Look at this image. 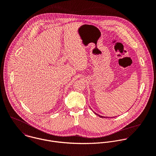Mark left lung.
I'll list each match as a JSON object with an SVG mask.
<instances>
[{
  "label": "left lung",
  "instance_id": "left-lung-1",
  "mask_svg": "<svg viewBox=\"0 0 156 156\" xmlns=\"http://www.w3.org/2000/svg\"><path fill=\"white\" fill-rule=\"evenodd\" d=\"M97 114V115H98V114ZM99 115V117H102V118H103V117H103V116H101V115Z\"/></svg>",
  "mask_w": 156,
  "mask_h": 156
}]
</instances>
